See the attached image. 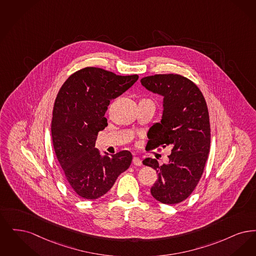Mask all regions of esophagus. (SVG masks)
<instances>
[{
  "mask_svg": "<svg viewBox=\"0 0 256 256\" xmlns=\"http://www.w3.org/2000/svg\"><path fill=\"white\" fill-rule=\"evenodd\" d=\"M133 164L134 166H140L142 164V160L138 156H134Z\"/></svg>",
  "mask_w": 256,
  "mask_h": 256,
  "instance_id": "esophagus-1",
  "label": "esophagus"
}]
</instances>
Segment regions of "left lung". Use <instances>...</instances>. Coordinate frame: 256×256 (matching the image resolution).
I'll return each instance as SVG.
<instances>
[{
    "label": "left lung",
    "instance_id": "8db88e82",
    "mask_svg": "<svg viewBox=\"0 0 256 256\" xmlns=\"http://www.w3.org/2000/svg\"><path fill=\"white\" fill-rule=\"evenodd\" d=\"M140 82L148 90L164 96L162 120L150 128L147 145L151 150L172 147L167 164L160 166L151 158L142 162L158 173L151 194L162 204H178L197 186L210 153L206 102L196 84L180 74H155Z\"/></svg>",
    "mask_w": 256,
    "mask_h": 256
}]
</instances>
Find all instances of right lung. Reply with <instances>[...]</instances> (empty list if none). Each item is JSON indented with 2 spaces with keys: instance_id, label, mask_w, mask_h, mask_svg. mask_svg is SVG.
Wrapping results in <instances>:
<instances>
[{
  "instance_id": "obj_1",
  "label": "right lung",
  "mask_w": 256,
  "mask_h": 256,
  "mask_svg": "<svg viewBox=\"0 0 256 256\" xmlns=\"http://www.w3.org/2000/svg\"><path fill=\"white\" fill-rule=\"evenodd\" d=\"M138 79V74L122 76L100 68H84L68 78L57 94L52 120L54 148L70 186L83 199L106 194L132 162L127 150L101 156L96 140L108 125L104 116L110 100Z\"/></svg>"
}]
</instances>
